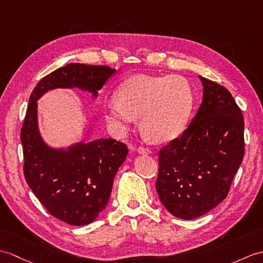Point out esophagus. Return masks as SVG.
I'll use <instances>...</instances> for the list:
<instances>
[{
  "label": "esophagus",
  "mask_w": 263,
  "mask_h": 263,
  "mask_svg": "<svg viewBox=\"0 0 263 263\" xmlns=\"http://www.w3.org/2000/svg\"><path fill=\"white\" fill-rule=\"evenodd\" d=\"M137 151H138V154H140V155H149L150 154V149H148V148H143V146H139V148L137 149Z\"/></svg>",
  "instance_id": "obj_1"
}]
</instances>
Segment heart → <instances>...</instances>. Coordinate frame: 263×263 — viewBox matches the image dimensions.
<instances>
[{
    "label": "heart",
    "mask_w": 263,
    "mask_h": 263,
    "mask_svg": "<svg viewBox=\"0 0 263 263\" xmlns=\"http://www.w3.org/2000/svg\"><path fill=\"white\" fill-rule=\"evenodd\" d=\"M193 105V88L184 77L136 75L121 85L118 97L106 101L105 113L119 133H124L141 117L145 136L166 142L184 131Z\"/></svg>",
    "instance_id": "obj_1"
}]
</instances>
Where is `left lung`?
Wrapping results in <instances>:
<instances>
[{
    "mask_svg": "<svg viewBox=\"0 0 263 263\" xmlns=\"http://www.w3.org/2000/svg\"><path fill=\"white\" fill-rule=\"evenodd\" d=\"M203 101L180 137L159 151L156 189L176 217L193 219L227 198L244 156V121L222 85L199 76Z\"/></svg>",
    "mask_w": 263,
    "mask_h": 263,
    "instance_id": "1",
    "label": "left lung"
}]
</instances>
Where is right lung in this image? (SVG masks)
Masks as SVG:
<instances>
[{
    "label": "right lung",
    "instance_id": "add662e5",
    "mask_svg": "<svg viewBox=\"0 0 263 263\" xmlns=\"http://www.w3.org/2000/svg\"><path fill=\"white\" fill-rule=\"evenodd\" d=\"M114 72L108 66L71 63L42 78L29 99L21 129L24 178L46 210L67 224H89L105 209L115 174L129 150L114 139L50 148L40 136L36 101L54 88L76 87L97 97Z\"/></svg>",
    "mask_w": 263,
    "mask_h": 263
}]
</instances>
